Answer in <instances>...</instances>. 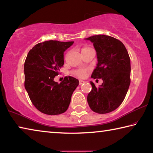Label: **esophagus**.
<instances>
[{
  "label": "esophagus",
  "mask_w": 153,
  "mask_h": 153,
  "mask_svg": "<svg viewBox=\"0 0 153 153\" xmlns=\"http://www.w3.org/2000/svg\"><path fill=\"white\" fill-rule=\"evenodd\" d=\"M84 81H83V80H79V85H82V84H84Z\"/></svg>",
  "instance_id": "esophagus-1"
}]
</instances>
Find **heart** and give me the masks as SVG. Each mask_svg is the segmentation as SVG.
Masks as SVG:
<instances>
[{"label":"heart","instance_id":"heart-1","mask_svg":"<svg viewBox=\"0 0 153 153\" xmlns=\"http://www.w3.org/2000/svg\"><path fill=\"white\" fill-rule=\"evenodd\" d=\"M90 48H88V47H85V48H84L82 50H84L86 49H88ZM86 72H87V70H86L85 69H76V70H74L73 71V74L74 76H76L77 77H84L85 74H86Z\"/></svg>","mask_w":153,"mask_h":153}]
</instances>
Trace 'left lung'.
Masks as SVG:
<instances>
[{"mask_svg": "<svg viewBox=\"0 0 153 153\" xmlns=\"http://www.w3.org/2000/svg\"><path fill=\"white\" fill-rule=\"evenodd\" d=\"M93 43L98 63L91 77L100 79L103 83L92 89L87 100L94 112L106 114L119 107L126 96L130 84V59L124 44L116 39L104 35L85 39Z\"/></svg>", "mask_w": 153, "mask_h": 153, "instance_id": "8db88e82", "label": "left lung"}]
</instances>
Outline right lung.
Instances as JSON below:
<instances>
[{"label": "right lung", "instance_id": "1", "mask_svg": "<svg viewBox=\"0 0 153 153\" xmlns=\"http://www.w3.org/2000/svg\"><path fill=\"white\" fill-rule=\"evenodd\" d=\"M74 41H47L35 45L25 62V88L30 101L38 110L48 115L65 112L70 104L78 79L65 77L58 84L54 77L64 64L63 53Z\"/></svg>", "mask_w": 153, "mask_h": 153}]
</instances>
